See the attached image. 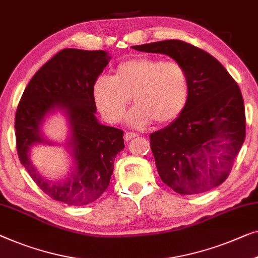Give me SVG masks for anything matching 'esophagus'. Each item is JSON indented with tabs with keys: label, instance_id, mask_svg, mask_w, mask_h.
Masks as SVG:
<instances>
[{
	"label": "esophagus",
	"instance_id": "esophagus-1",
	"mask_svg": "<svg viewBox=\"0 0 258 258\" xmlns=\"http://www.w3.org/2000/svg\"><path fill=\"white\" fill-rule=\"evenodd\" d=\"M136 136H137V134H135V133H125L124 134V140L130 141V140H133V138H135Z\"/></svg>",
	"mask_w": 258,
	"mask_h": 258
}]
</instances>
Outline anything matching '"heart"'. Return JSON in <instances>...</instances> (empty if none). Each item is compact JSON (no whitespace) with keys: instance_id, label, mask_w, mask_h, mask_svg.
Instances as JSON below:
<instances>
[{"instance_id":"heart-1","label":"heart","mask_w":258,"mask_h":258,"mask_svg":"<svg viewBox=\"0 0 258 258\" xmlns=\"http://www.w3.org/2000/svg\"><path fill=\"white\" fill-rule=\"evenodd\" d=\"M130 96L136 102L126 115L130 125L143 128L154 121L169 124L188 102V74L177 61L138 57L120 62L113 77L101 74L93 84L96 108L109 123L122 120Z\"/></svg>"}]
</instances>
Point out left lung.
<instances>
[{
    "label": "left lung",
    "mask_w": 258,
    "mask_h": 258,
    "mask_svg": "<svg viewBox=\"0 0 258 258\" xmlns=\"http://www.w3.org/2000/svg\"><path fill=\"white\" fill-rule=\"evenodd\" d=\"M133 48L169 55L189 78L184 111L150 135L160 179L180 194L203 193L222 184L245 138L244 103L237 84L213 55L182 40Z\"/></svg>",
    "instance_id": "left-lung-1"
}]
</instances>
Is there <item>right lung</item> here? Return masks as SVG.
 <instances>
[{
	"instance_id": "add662e5",
	"label": "right lung",
	"mask_w": 258,
	"mask_h": 258,
	"mask_svg": "<svg viewBox=\"0 0 258 258\" xmlns=\"http://www.w3.org/2000/svg\"><path fill=\"white\" fill-rule=\"evenodd\" d=\"M110 59L102 50H61L37 71L17 107L15 130L21 163L44 193L66 205L83 206L98 199L109 185L115 157L124 148L122 130L101 124L95 116L93 84ZM57 111L69 124L64 146L74 166L66 179L53 182L38 172L29 151L38 144L55 145L42 125Z\"/></svg>"
}]
</instances>
